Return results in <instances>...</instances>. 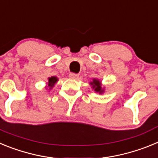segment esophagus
Instances as JSON below:
<instances>
[{
  "label": "esophagus",
  "mask_w": 158,
  "mask_h": 158,
  "mask_svg": "<svg viewBox=\"0 0 158 158\" xmlns=\"http://www.w3.org/2000/svg\"><path fill=\"white\" fill-rule=\"evenodd\" d=\"M78 77H79V75L77 74V73H70L69 74V77L70 78V79H73V80H75V79H77Z\"/></svg>",
  "instance_id": "34e87169"
}]
</instances>
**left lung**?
Listing matches in <instances>:
<instances>
[{
  "instance_id": "8db88e82",
  "label": "left lung",
  "mask_w": 158,
  "mask_h": 158,
  "mask_svg": "<svg viewBox=\"0 0 158 158\" xmlns=\"http://www.w3.org/2000/svg\"><path fill=\"white\" fill-rule=\"evenodd\" d=\"M89 84H90L92 89H94L96 93H99V94H103L104 93V87H102L101 81L97 78H93V81H90Z\"/></svg>"
}]
</instances>
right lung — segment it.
<instances>
[{"instance_id":"right-lung-1","label":"right lung","mask_w":158,"mask_h":158,"mask_svg":"<svg viewBox=\"0 0 158 158\" xmlns=\"http://www.w3.org/2000/svg\"><path fill=\"white\" fill-rule=\"evenodd\" d=\"M58 81V78L55 76L51 77H48V82H47V85L46 86V89H49V90H51L53 89L55 84Z\"/></svg>"}]
</instances>
